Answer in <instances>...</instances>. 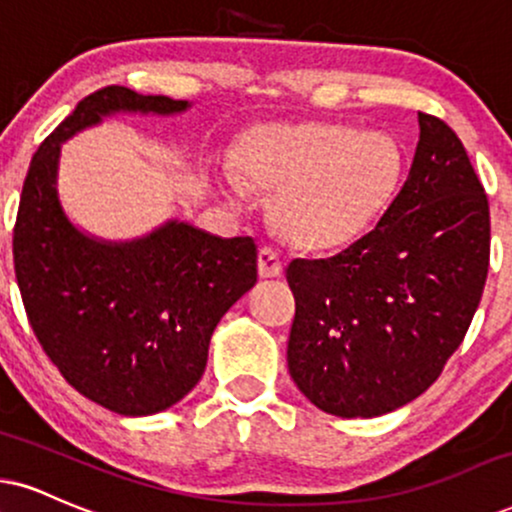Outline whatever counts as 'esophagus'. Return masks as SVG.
Instances as JSON below:
<instances>
[{"instance_id":"obj_1","label":"esophagus","mask_w":512,"mask_h":512,"mask_svg":"<svg viewBox=\"0 0 512 512\" xmlns=\"http://www.w3.org/2000/svg\"><path fill=\"white\" fill-rule=\"evenodd\" d=\"M257 269H260L262 279H276L283 272V264L279 260V252L274 248H262L257 255Z\"/></svg>"}]
</instances>
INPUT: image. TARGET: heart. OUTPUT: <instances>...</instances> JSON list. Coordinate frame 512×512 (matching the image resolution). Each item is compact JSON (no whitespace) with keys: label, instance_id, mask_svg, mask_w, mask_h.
Segmentation results:
<instances>
[{"label":"heart","instance_id":"b5f03b06","mask_svg":"<svg viewBox=\"0 0 512 512\" xmlns=\"http://www.w3.org/2000/svg\"><path fill=\"white\" fill-rule=\"evenodd\" d=\"M403 169L396 138L338 123H264L236 155L245 183L276 190V229L305 250L343 248L372 229L396 197ZM219 186L240 193L229 171Z\"/></svg>","mask_w":512,"mask_h":512}]
</instances>
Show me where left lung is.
Returning <instances> with one entry per match:
<instances>
[{
  "label": "left lung",
  "mask_w": 512,
  "mask_h": 512,
  "mask_svg": "<svg viewBox=\"0 0 512 512\" xmlns=\"http://www.w3.org/2000/svg\"><path fill=\"white\" fill-rule=\"evenodd\" d=\"M403 188L367 236L293 260L288 372L319 410L379 417L422 396L470 329L489 272V202L463 143L417 114Z\"/></svg>",
  "instance_id": "obj_1"
}]
</instances>
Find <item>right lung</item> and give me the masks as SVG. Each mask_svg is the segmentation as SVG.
<instances>
[{
    "instance_id": "obj_1",
    "label": "right lung",
    "mask_w": 512,
    "mask_h": 512,
    "mask_svg": "<svg viewBox=\"0 0 512 512\" xmlns=\"http://www.w3.org/2000/svg\"><path fill=\"white\" fill-rule=\"evenodd\" d=\"M186 109L123 85L92 92L38 147L18 205L14 264L35 336L73 389L126 417L195 389L219 319L257 283V245L178 219L131 240L85 233L59 200L61 145L107 116Z\"/></svg>"
}]
</instances>
